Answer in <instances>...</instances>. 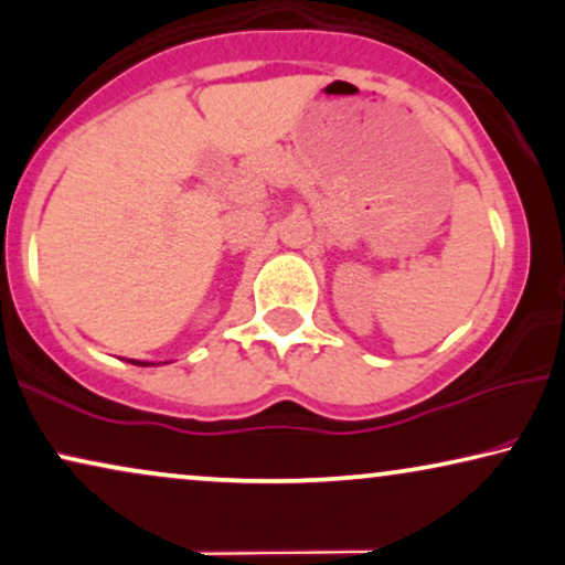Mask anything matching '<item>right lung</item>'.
I'll return each mask as SVG.
<instances>
[{"instance_id": "add662e5", "label": "right lung", "mask_w": 565, "mask_h": 565, "mask_svg": "<svg viewBox=\"0 0 565 565\" xmlns=\"http://www.w3.org/2000/svg\"><path fill=\"white\" fill-rule=\"evenodd\" d=\"M129 363H135V365H152V363H142V361H129Z\"/></svg>"}]
</instances>
